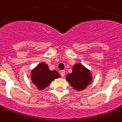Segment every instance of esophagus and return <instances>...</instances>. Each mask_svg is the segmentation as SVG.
<instances>
[{
    "instance_id": "esophagus-1",
    "label": "esophagus",
    "mask_w": 122,
    "mask_h": 122,
    "mask_svg": "<svg viewBox=\"0 0 122 122\" xmlns=\"http://www.w3.org/2000/svg\"><path fill=\"white\" fill-rule=\"evenodd\" d=\"M60 73H61V75L62 77H64V76H65V71H64V70L61 71V72H60Z\"/></svg>"
}]
</instances>
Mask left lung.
Returning a JSON list of instances; mask_svg holds the SVG:
<instances>
[{
  "label": "left lung",
  "instance_id": "obj_1",
  "mask_svg": "<svg viewBox=\"0 0 122 122\" xmlns=\"http://www.w3.org/2000/svg\"><path fill=\"white\" fill-rule=\"evenodd\" d=\"M72 73L66 76V80L76 91H82L92 81V75L90 70L81 64L76 63L73 66Z\"/></svg>",
  "mask_w": 122,
  "mask_h": 122
}]
</instances>
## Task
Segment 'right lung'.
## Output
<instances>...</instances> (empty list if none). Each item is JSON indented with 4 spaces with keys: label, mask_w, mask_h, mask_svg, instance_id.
Segmentation results:
<instances>
[{
    "label": "right lung",
    "mask_w": 122,
    "mask_h": 122,
    "mask_svg": "<svg viewBox=\"0 0 122 122\" xmlns=\"http://www.w3.org/2000/svg\"><path fill=\"white\" fill-rule=\"evenodd\" d=\"M60 77L61 76L57 71L50 70L48 65L42 62L32 70L30 79L38 90H42L47 88L52 81Z\"/></svg>",
    "instance_id": "obj_1"
}]
</instances>
